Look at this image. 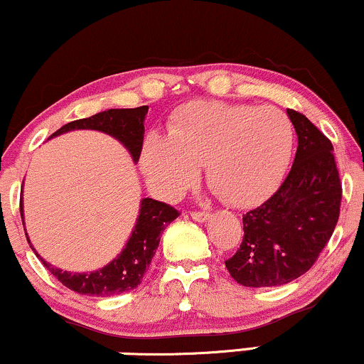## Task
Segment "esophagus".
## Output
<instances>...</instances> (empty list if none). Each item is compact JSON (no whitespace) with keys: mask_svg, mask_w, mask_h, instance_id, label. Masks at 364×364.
Here are the masks:
<instances>
[{"mask_svg":"<svg viewBox=\"0 0 364 364\" xmlns=\"http://www.w3.org/2000/svg\"><path fill=\"white\" fill-rule=\"evenodd\" d=\"M191 218L192 220L199 221V223H203V221L209 220V213L208 211H191Z\"/></svg>","mask_w":364,"mask_h":364,"instance_id":"esophagus-1","label":"esophagus"}]
</instances>
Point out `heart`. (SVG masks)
<instances>
[{
    "instance_id": "heart-1",
    "label": "heart",
    "mask_w": 364,
    "mask_h": 364,
    "mask_svg": "<svg viewBox=\"0 0 364 364\" xmlns=\"http://www.w3.org/2000/svg\"><path fill=\"white\" fill-rule=\"evenodd\" d=\"M293 149V122L279 109L194 100L175 110L168 136L149 132L141 166L149 187L173 199L206 165L209 186L226 204L250 208L274 194Z\"/></svg>"
}]
</instances>
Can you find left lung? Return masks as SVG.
Instances as JSON below:
<instances>
[{"mask_svg":"<svg viewBox=\"0 0 364 364\" xmlns=\"http://www.w3.org/2000/svg\"><path fill=\"white\" fill-rule=\"evenodd\" d=\"M298 149L281 187L243 215V240L225 266L238 284L281 286L317 262L339 220L343 186L331 139L305 115L288 109Z\"/></svg>","mask_w":364,"mask_h":364,"instance_id":"obj_1","label":"left lung"}]
</instances>
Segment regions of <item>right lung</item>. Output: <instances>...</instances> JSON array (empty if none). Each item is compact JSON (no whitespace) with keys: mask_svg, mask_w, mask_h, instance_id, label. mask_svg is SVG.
I'll return each instance as SVG.
<instances>
[{"mask_svg":"<svg viewBox=\"0 0 364 364\" xmlns=\"http://www.w3.org/2000/svg\"><path fill=\"white\" fill-rule=\"evenodd\" d=\"M148 112V105L136 107V109H110L98 112L92 117L78 119L64 124L53 136L63 134V132L73 129H97L117 138L129 149V153L138 160L143 149L144 138V115ZM50 136V138H53ZM21 221H23V211L20 206ZM181 213L166 203H160L155 199L141 200V209L138 221L132 230L131 238L127 240L121 254L105 267L98 269L90 274H71V272L61 271L47 264L41 255L36 254L42 260L47 271L53 274L59 283L66 288L80 294H90V296H112L124 291H131L141 283L144 272L151 264L153 255L158 249L160 237L164 230L177 218ZM27 235V233H25ZM28 240V238H27ZM30 243V240H28ZM33 250V249H32Z\"/></svg>","mask_w":364,"mask_h":364,"instance_id":"1","label":"right lung"}]
</instances>
